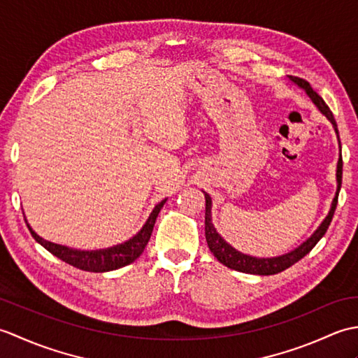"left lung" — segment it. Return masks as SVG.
Returning a JSON list of instances; mask_svg holds the SVG:
<instances>
[{"label":"left lung","mask_w":358,"mask_h":358,"mask_svg":"<svg viewBox=\"0 0 358 358\" xmlns=\"http://www.w3.org/2000/svg\"><path fill=\"white\" fill-rule=\"evenodd\" d=\"M294 85L299 86L300 89L305 90V94L310 98V101L315 104V108L320 110L323 115L331 121V124L334 127V131L337 134V140H338V146H340V158L337 163V192L334 200L331 203V209L328 212V215L324 217V220L322 222V224L317 227L315 232L310 235V237L303 241L299 248H295L294 250L283 255L278 257H254V255H248L240 252L238 249L232 248L229 243H227L222 235H220L215 229L214 223H212V199L208 192H204V199H206V215H204V232H206V241L208 246L210 249V252L214 254V257L217 260L227 266L229 269L238 271V272H245V273H254V275H273V273H278L281 271L287 269L289 266L295 264L299 260H301L303 257L308 255L313 248L317 245L323 235L328 231V227L332 222L334 212H336L337 208V201H338V192L341 187V173H343V159H341V144H340V136H338V129H337V123L336 118H334L331 109L328 108V104L324 103L323 98L318 95L315 90L310 87L309 83L303 78H296V77H289Z\"/></svg>","instance_id":"left-lung-1"}]
</instances>
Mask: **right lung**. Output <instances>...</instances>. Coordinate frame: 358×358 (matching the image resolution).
<instances>
[{"label": "right lung", "mask_w": 358, "mask_h": 358, "mask_svg": "<svg viewBox=\"0 0 358 358\" xmlns=\"http://www.w3.org/2000/svg\"><path fill=\"white\" fill-rule=\"evenodd\" d=\"M167 199L159 201L154 210L150 212L149 218L146 220V223L143 224L141 229L136 232L132 238H129L127 241L121 243V245H115L112 248H104V249H95V250H81V249H73V248H67L63 245H57V243H52L41 238L38 235L30 224L27 223V227L32 237L40 243V245L48 249L50 254L58 257L59 260H63L66 263L72 264L73 268H78L81 271H89V272H108V271H115L123 268V266H127L134 263L136 258H138L144 248L148 246L149 238L152 235V231H154V224L155 220L159 214V210L164 206V203ZM26 220V218H24Z\"/></svg>", "instance_id": "add662e5"}]
</instances>
